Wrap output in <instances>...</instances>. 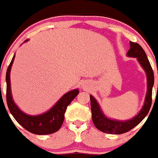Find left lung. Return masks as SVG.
I'll return each mask as SVG.
<instances>
[{
	"instance_id": "left-lung-1",
	"label": "left lung",
	"mask_w": 158,
	"mask_h": 158,
	"mask_svg": "<svg viewBox=\"0 0 158 158\" xmlns=\"http://www.w3.org/2000/svg\"><path fill=\"white\" fill-rule=\"evenodd\" d=\"M130 45L131 48L127 52V56L137 58L139 63L144 69L147 75V93L145 96L144 103L140 112L135 117L127 121H117V120L109 119L106 117L101 110L96 99L92 95H89L93 122L97 129L103 131L104 133L120 135V134L128 132L143 121V118L149 112L152 105V86L154 84V74L152 67L148 61L146 53L140 45L132 41H130Z\"/></svg>"
}]
</instances>
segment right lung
<instances>
[{
    "instance_id": "add662e5",
    "label": "right lung",
    "mask_w": 158,
    "mask_h": 158,
    "mask_svg": "<svg viewBox=\"0 0 158 158\" xmlns=\"http://www.w3.org/2000/svg\"><path fill=\"white\" fill-rule=\"evenodd\" d=\"M27 40L24 41L26 42ZM15 55L11 60L6 72V102L9 110L16 121L24 129L36 135H50L59 131L64 120V113L67 107L71 103L79 93L77 89H73L63 95L61 99L50 108V110L42 114L31 116L20 110L13 100L10 89V70ZM1 89V87H0Z\"/></svg>"
}]
</instances>
